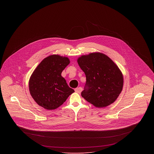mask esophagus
I'll return each instance as SVG.
<instances>
[{"mask_svg": "<svg viewBox=\"0 0 154 154\" xmlns=\"http://www.w3.org/2000/svg\"><path fill=\"white\" fill-rule=\"evenodd\" d=\"M82 88H81V87H79V88H75V89H74V91L76 92H77V93H81V92L82 91Z\"/></svg>", "mask_w": 154, "mask_h": 154, "instance_id": "esophagus-1", "label": "esophagus"}]
</instances>
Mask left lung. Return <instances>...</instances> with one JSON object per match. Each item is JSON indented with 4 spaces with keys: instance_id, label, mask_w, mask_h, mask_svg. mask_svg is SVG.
I'll return each mask as SVG.
<instances>
[{
    "instance_id": "obj_1",
    "label": "left lung",
    "mask_w": 154,
    "mask_h": 154,
    "mask_svg": "<svg viewBox=\"0 0 154 154\" xmlns=\"http://www.w3.org/2000/svg\"><path fill=\"white\" fill-rule=\"evenodd\" d=\"M77 62L86 75L82 97L97 107H105L114 102L124 84L122 74L114 62L99 52L81 56Z\"/></svg>"
}]
</instances>
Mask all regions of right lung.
I'll list each match as a JSON object with an SVG mask.
<instances>
[{
	"label": "right lung",
	"mask_w": 154,
	"mask_h": 154,
	"mask_svg": "<svg viewBox=\"0 0 154 154\" xmlns=\"http://www.w3.org/2000/svg\"><path fill=\"white\" fill-rule=\"evenodd\" d=\"M70 63L67 57L52 55L44 59L32 74L30 94L35 101L47 110H54L65 102L74 92L61 73Z\"/></svg>",
	"instance_id": "1"
}]
</instances>
